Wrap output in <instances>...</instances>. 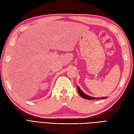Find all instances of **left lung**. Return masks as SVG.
Segmentation results:
<instances>
[{"instance_id":"left-lung-1","label":"left lung","mask_w":134,"mask_h":134,"mask_svg":"<svg viewBox=\"0 0 134 134\" xmlns=\"http://www.w3.org/2000/svg\"><path fill=\"white\" fill-rule=\"evenodd\" d=\"M77 89H78V92L79 94L81 95V96L82 97V98H85V99H98L97 98L92 97H90V96H89L88 95L84 93L83 92H82V91L81 90L80 88H79L78 86L77 87ZM101 98H102V99H105V98H106V97H101Z\"/></svg>"}]
</instances>
